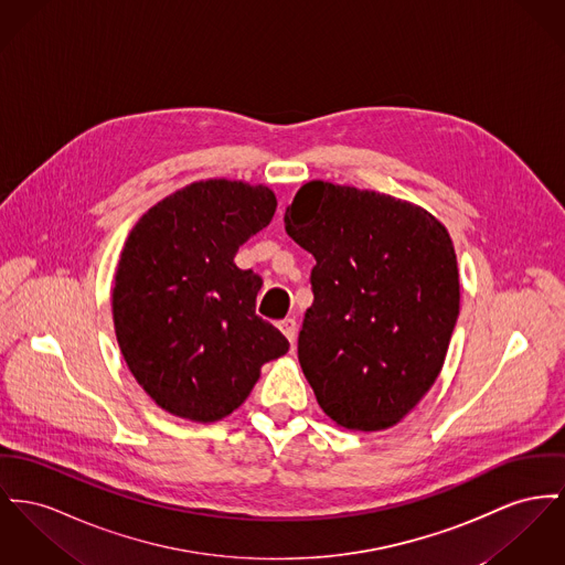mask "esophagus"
Listing matches in <instances>:
<instances>
[{
    "label": "esophagus",
    "mask_w": 565,
    "mask_h": 565,
    "mask_svg": "<svg viewBox=\"0 0 565 565\" xmlns=\"http://www.w3.org/2000/svg\"><path fill=\"white\" fill-rule=\"evenodd\" d=\"M278 328H280V332L285 334V339L291 342V347H296V340H298V321H296V319H282V321L278 323Z\"/></svg>",
    "instance_id": "obj_1"
}]
</instances>
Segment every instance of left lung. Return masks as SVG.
<instances>
[{
	"mask_svg": "<svg viewBox=\"0 0 565 565\" xmlns=\"http://www.w3.org/2000/svg\"><path fill=\"white\" fill-rule=\"evenodd\" d=\"M317 265L298 358L319 407L347 430L398 424L441 373L460 310L450 233L424 207L312 180L285 212Z\"/></svg>",
	"mask_w": 565,
	"mask_h": 565,
	"instance_id": "left-lung-1",
	"label": "left lung"
}]
</instances>
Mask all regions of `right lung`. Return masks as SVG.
<instances>
[{
    "instance_id": "1",
    "label": "right lung",
    "mask_w": 565,
    "mask_h": 565,
    "mask_svg": "<svg viewBox=\"0 0 565 565\" xmlns=\"http://www.w3.org/2000/svg\"><path fill=\"white\" fill-rule=\"evenodd\" d=\"M274 212L264 184L201 180L151 205L128 233L111 294L115 337L160 409L218 422L248 398L265 362L289 351L255 312L264 280L233 264Z\"/></svg>"
}]
</instances>
